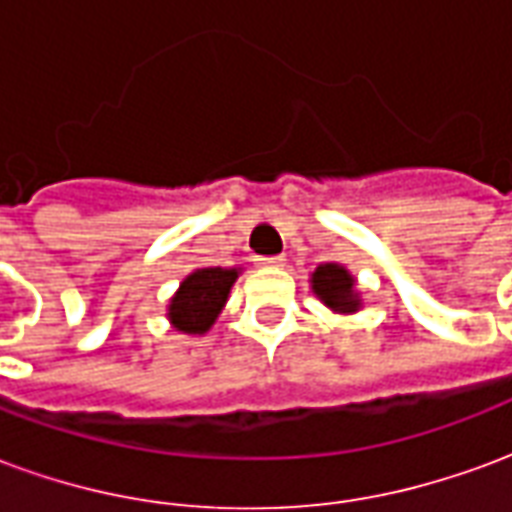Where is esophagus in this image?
<instances>
[{"mask_svg": "<svg viewBox=\"0 0 512 512\" xmlns=\"http://www.w3.org/2000/svg\"><path fill=\"white\" fill-rule=\"evenodd\" d=\"M260 260V266H268V268H279L285 266V257H257Z\"/></svg>", "mask_w": 512, "mask_h": 512, "instance_id": "1", "label": "esophagus"}]
</instances>
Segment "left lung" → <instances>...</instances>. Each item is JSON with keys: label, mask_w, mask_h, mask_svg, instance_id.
Returning a JSON list of instances; mask_svg holds the SVG:
<instances>
[{"label": "left lung", "mask_w": 512, "mask_h": 512, "mask_svg": "<svg viewBox=\"0 0 512 512\" xmlns=\"http://www.w3.org/2000/svg\"><path fill=\"white\" fill-rule=\"evenodd\" d=\"M312 293L337 315H354L362 310V293L356 288V277L343 263H321L310 277Z\"/></svg>", "instance_id": "8db88e82"}]
</instances>
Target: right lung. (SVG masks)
I'll return each mask as SVG.
<instances>
[{"label": "right lung", "mask_w": 512, "mask_h": 512, "mask_svg": "<svg viewBox=\"0 0 512 512\" xmlns=\"http://www.w3.org/2000/svg\"><path fill=\"white\" fill-rule=\"evenodd\" d=\"M241 268H194L183 277L175 296L167 304V321L180 334H208L230 299Z\"/></svg>", "instance_id": "1"}]
</instances>
